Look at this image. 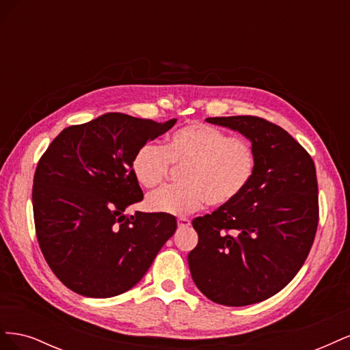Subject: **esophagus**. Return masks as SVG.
I'll return each instance as SVG.
<instances>
[{
	"label": "esophagus",
	"instance_id": "esophagus-1",
	"mask_svg": "<svg viewBox=\"0 0 350 350\" xmlns=\"http://www.w3.org/2000/svg\"><path fill=\"white\" fill-rule=\"evenodd\" d=\"M176 221H178V228H188L189 225H191V220L187 217H179Z\"/></svg>",
	"mask_w": 350,
	"mask_h": 350
}]
</instances>
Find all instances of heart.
Masks as SVG:
<instances>
[{
    "instance_id": "b5f03b06",
    "label": "heart",
    "mask_w": 350,
    "mask_h": 350,
    "mask_svg": "<svg viewBox=\"0 0 350 350\" xmlns=\"http://www.w3.org/2000/svg\"><path fill=\"white\" fill-rule=\"evenodd\" d=\"M184 166L183 185L165 187L147 198L154 213L183 216L204 203L224 207L238 200L252 181L257 153L250 142L207 124H188L167 137L163 147L146 143L133 156L131 171L144 188L161 185L171 169Z\"/></svg>"
}]
</instances>
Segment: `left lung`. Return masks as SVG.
Wrapping results in <instances>:
<instances>
[{"mask_svg":"<svg viewBox=\"0 0 350 350\" xmlns=\"http://www.w3.org/2000/svg\"><path fill=\"white\" fill-rule=\"evenodd\" d=\"M257 153L252 181L234 203L196 217L188 266L200 292L226 306L257 304L280 292L308 257L319 225L311 156L293 137L258 116H216Z\"/></svg>","mask_w":350,"mask_h":350,"instance_id":"8db88e82","label":"left lung"}]
</instances>
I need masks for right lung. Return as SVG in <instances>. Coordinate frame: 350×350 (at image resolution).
Instances as JSON below:
<instances>
[{"label": "right lung", "instance_id": "right-lung-1", "mask_svg": "<svg viewBox=\"0 0 350 350\" xmlns=\"http://www.w3.org/2000/svg\"><path fill=\"white\" fill-rule=\"evenodd\" d=\"M175 122L108 112L62 130L40 157L31 193L36 235L48 266L71 291L89 298L126 292L175 234L172 215L124 213L143 200L134 153Z\"/></svg>", "mask_w": 350, "mask_h": 350}]
</instances>
